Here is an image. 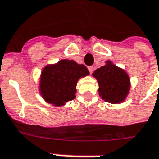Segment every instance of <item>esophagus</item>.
<instances>
[{
	"mask_svg": "<svg viewBox=\"0 0 159 159\" xmlns=\"http://www.w3.org/2000/svg\"><path fill=\"white\" fill-rule=\"evenodd\" d=\"M94 67L93 66H90V67H88V69H89V71H90V74H92V72L94 71Z\"/></svg>",
	"mask_w": 159,
	"mask_h": 159,
	"instance_id": "obj_1",
	"label": "esophagus"
}]
</instances>
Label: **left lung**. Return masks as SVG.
Masks as SVG:
<instances>
[{"label":"left lung","mask_w":159,"mask_h":159,"mask_svg":"<svg viewBox=\"0 0 159 159\" xmlns=\"http://www.w3.org/2000/svg\"><path fill=\"white\" fill-rule=\"evenodd\" d=\"M92 75L98 81L99 96L105 101L117 105L126 100L131 84L129 75L123 69L111 61H107L106 64L96 69Z\"/></svg>","instance_id":"1"}]
</instances>
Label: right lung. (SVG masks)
I'll list each match as a JSON object with an SVG mask.
<instances>
[{
  "label": "right lung",
  "instance_id": "obj_1",
  "mask_svg": "<svg viewBox=\"0 0 159 159\" xmlns=\"http://www.w3.org/2000/svg\"><path fill=\"white\" fill-rule=\"evenodd\" d=\"M90 75L84 64L63 59L47 64L39 78V94L45 101L54 107H64L75 98L76 84L80 78Z\"/></svg>",
  "mask_w": 159,
  "mask_h": 159
}]
</instances>
